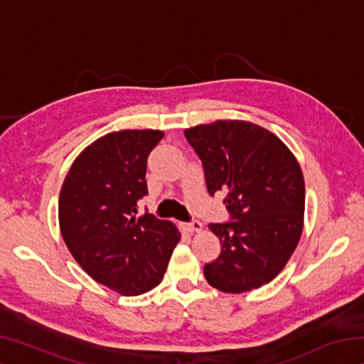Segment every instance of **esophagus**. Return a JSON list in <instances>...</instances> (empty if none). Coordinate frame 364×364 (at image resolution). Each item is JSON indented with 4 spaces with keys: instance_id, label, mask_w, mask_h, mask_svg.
<instances>
[{
    "instance_id": "esophagus-1",
    "label": "esophagus",
    "mask_w": 364,
    "mask_h": 364,
    "mask_svg": "<svg viewBox=\"0 0 364 364\" xmlns=\"http://www.w3.org/2000/svg\"><path fill=\"white\" fill-rule=\"evenodd\" d=\"M183 228L189 232H194V231L202 230V223H200V221H197V220H193V221H189V223H184Z\"/></svg>"
}]
</instances>
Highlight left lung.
<instances>
[{
    "instance_id": "1",
    "label": "left lung",
    "mask_w": 364,
    "mask_h": 364,
    "mask_svg": "<svg viewBox=\"0 0 364 364\" xmlns=\"http://www.w3.org/2000/svg\"><path fill=\"white\" fill-rule=\"evenodd\" d=\"M204 167L208 194H226L231 221L210 223L218 258L208 284L228 294L268 284L286 267L304 230L305 183L282 141L255 123L217 120L184 130Z\"/></svg>"
}]
</instances>
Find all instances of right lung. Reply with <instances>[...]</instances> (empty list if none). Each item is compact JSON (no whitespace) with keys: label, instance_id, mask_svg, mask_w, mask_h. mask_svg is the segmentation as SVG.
Listing matches in <instances>:
<instances>
[{"label":"right lung","instance_id":"obj_1","mask_svg":"<svg viewBox=\"0 0 364 364\" xmlns=\"http://www.w3.org/2000/svg\"><path fill=\"white\" fill-rule=\"evenodd\" d=\"M162 138L159 130H122L96 139L73 160L59 194L67 249L96 282L122 295L157 287L181 239L171 221L138 217L147 156Z\"/></svg>","mask_w":364,"mask_h":364}]
</instances>
